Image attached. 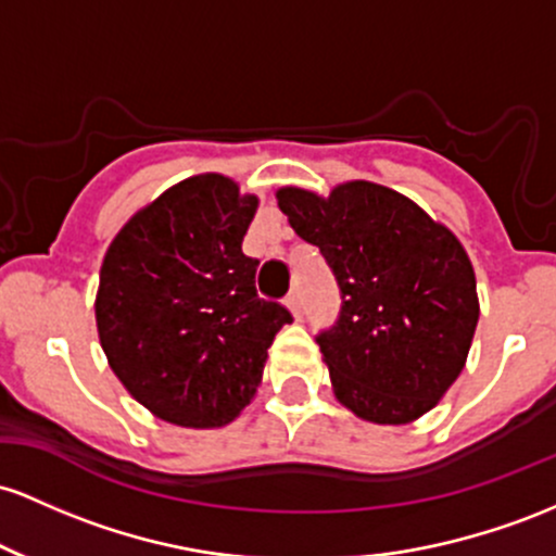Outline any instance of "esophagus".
<instances>
[{
  "label": "esophagus",
  "mask_w": 556,
  "mask_h": 556,
  "mask_svg": "<svg viewBox=\"0 0 556 556\" xmlns=\"http://www.w3.org/2000/svg\"><path fill=\"white\" fill-rule=\"evenodd\" d=\"M286 307L291 309L294 317H302V296H299V291H291V294L286 296Z\"/></svg>",
  "instance_id": "obj_1"
}]
</instances>
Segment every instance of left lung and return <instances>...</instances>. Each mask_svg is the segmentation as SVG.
<instances>
[{"mask_svg": "<svg viewBox=\"0 0 556 556\" xmlns=\"http://www.w3.org/2000/svg\"><path fill=\"white\" fill-rule=\"evenodd\" d=\"M276 199L339 280V323L317 336L336 399L376 426L430 413L463 372L480 315L457 236L372 180H346L328 197L283 186Z\"/></svg>", "mask_w": 556, "mask_h": 556, "instance_id": "obj_1", "label": "left lung"}]
</instances>
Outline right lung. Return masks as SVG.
Here are the masks:
<instances>
[{
    "mask_svg": "<svg viewBox=\"0 0 556 556\" xmlns=\"http://www.w3.org/2000/svg\"><path fill=\"white\" fill-rule=\"evenodd\" d=\"M260 207L220 173L191 176L117 230L99 270V344L117 380L154 417L223 428L262 383L289 309L254 289L241 252Z\"/></svg>",
    "mask_w": 556,
    "mask_h": 556,
    "instance_id": "right-lung-1",
    "label": "right lung"
}]
</instances>
